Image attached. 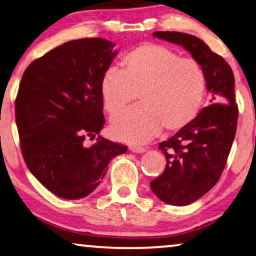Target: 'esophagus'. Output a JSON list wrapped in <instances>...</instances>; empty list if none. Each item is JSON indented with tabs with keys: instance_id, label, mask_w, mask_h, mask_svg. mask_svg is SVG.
Instances as JSON below:
<instances>
[{
	"instance_id": "1",
	"label": "esophagus",
	"mask_w": 256,
	"mask_h": 256,
	"mask_svg": "<svg viewBox=\"0 0 256 256\" xmlns=\"http://www.w3.org/2000/svg\"><path fill=\"white\" fill-rule=\"evenodd\" d=\"M130 150L133 152H136V154H141V152H144L146 149L144 147H141V146H130Z\"/></svg>"
}]
</instances>
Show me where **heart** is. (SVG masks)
Masks as SVG:
<instances>
[{"instance_id": "b5f03b06", "label": "heart", "mask_w": 256, "mask_h": 256, "mask_svg": "<svg viewBox=\"0 0 256 256\" xmlns=\"http://www.w3.org/2000/svg\"><path fill=\"white\" fill-rule=\"evenodd\" d=\"M104 107L115 115L136 99L141 106L114 117V138L140 144L160 133L186 128L200 112L206 92L202 64L160 44L146 43L122 58V70L109 67L100 83Z\"/></svg>"}]
</instances>
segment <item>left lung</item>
Segmentation results:
<instances>
[{"label":"left lung","instance_id":"1","mask_svg":"<svg viewBox=\"0 0 256 256\" xmlns=\"http://www.w3.org/2000/svg\"><path fill=\"white\" fill-rule=\"evenodd\" d=\"M155 38L184 46L205 72L212 104L202 108L192 123L158 148L164 152V172L150 182L160 200L184 206L216 184L226 164L237 130L238 104L230 66L196 36L180 32H155Z\"/></svg>","mask_w":256,"mask_h":256}]
</instances>
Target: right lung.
Instances as JSON below:
<instances>
[{"label": "right lung", "instance_id": "1", "mask_svg": "<svg viewBox=\"0 0 256 256\" xmlns=\"http://www.w3.org/2000/svg\"><path fill=\"white\" fill-rule=\"evenodd\" d=\"M100 38L70 40L34 60L24 72L14 102L20 148L28 170L64 200L91 194L114 157L126 146L101 136L100 83L117 52Z\"/></svg>", "mask_w": 256, "mask_h": 256}]
</instances>
